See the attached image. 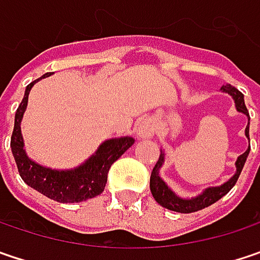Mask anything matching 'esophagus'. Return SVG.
Returning <instances> with one entry per match:
<instances>
[{
	"label": "esophagus",
	"mask_w": 260,
	"mask_h": 260,
	"mask_svg": "<svg viewBox=\"0 0 260 260\" xmlns=\"http://www.w3.org/2000/svg\"><path fill=\"white\" fill-rule=\"evenodd\" d=\"M135 134L138 138H152L153 137V123L149 119L140 120L135 126Z\"/></svg>",
	"instance_id": "esophagus-1"
}]
</instances>
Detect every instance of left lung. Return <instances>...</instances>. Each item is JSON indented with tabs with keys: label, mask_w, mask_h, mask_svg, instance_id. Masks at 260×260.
Returning <instances> with one entry per match:
<instances>
[{
	"label": "left lung",
	"mask_w": 260,
	"mask_h": 260,
	"mask_svg": "<svg viewBox=\"0 0 260 260\" xmlns=\"http://www.w3.org/2000/svg\"><path fill=\"white\" fill-rule=\"evenodd\" d=\"M220 90L232 96V100L235 103L237 111H240V113H243V114L247 116L248 122L247 126H246V137H247L248 140L247 150L243 154L238 156V159L235 162L237 171H235V174L229 178L228 181H224L223 184H220V186L207 187L202 193L193 197V198H181V197H178L177 193L173 192V189L159 176V171H160V168H162V165L165 162V153H164V150H160L159 160L156 162L153 171H152V176H150V190H152V195H153L154 201L159 205H162V207H165V208H168L171 211H177V213H193V211H200L202 208L210 207L211 204L217 202V201L220 200V198H223L224 195L235 186L237 180H238L241 171H243V167H244V164L247 160L248 152H250V137H248L250 116H248L247 107L244 104V95L238 89H235L234 86H231V84L222 86Z\"/></svg>",
	"instance_id": "8db88e82"
}]
</instances>
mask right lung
Wrapping results in <instances>:
<instances>
[{"mask_svg":"<svg viewBox=\"0 0 260 260\" xmlns=\"http://www.w3.org/2000/svg\"><path fill=\"white\" fill-rule=\"evenodd\" d=\"M49 76L50 73H46L44 76H41L40 79L26 86L23 100L19 108L16 110L10 147L19 174L28 186L36 189L37 192L46 195L47 198L58 202L71 204V202H82L95 198L104 192L107 174L113 162H116L135 143V140L129 135L106 140L89 159H86L82 165L71 170H53L37 164L36 160H32L26 154L22 131H20V122L23 119V113L28 106V96L32 86Z\"/></svg>","mask_w":260,"mask_h":260,"instance_id":"right-lung-1","label":"right lung"}]
</instances>
